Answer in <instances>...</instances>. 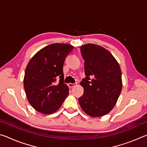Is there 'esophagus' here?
I'll list each match as a JSON object with an SVG mask.
<instances>
[{"instance_id": "1", "label": "esophagus", "mask_w": 147, "mask_h": 147, "mask_svg": "<svg viewBox=\"0 0 147 147\" xmlns=\"http://www.w3.org/2000/svg\"><path fill=\"white\" fill-rule=\"evenodd\" d=\"M76 86L75 84H71V83H69L68 84V86L69 87V88H73V87H74Z\"/></svg>"}]
</instances>
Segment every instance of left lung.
I'll list each match as a JSON object with an SVG mask.
<instances>
[{
    "mask_svg": "<svg viewBox=\"0 0 147 147\" xmlns=\"http://www.w3.org/2000/svg\"><path fill=\"white\" fill-rule=\"evenodd\" d=\"M80 51L86 77L80 82L84 91L79 104L89 116L105 115L113 108L121 93L120 66L112 54L101 46L84 45Z\"/></svg>",
    "mask_w": 147,
    "mask_h": 147,
    "instance_id": "obj_1",
    "label": "left lung"
}]
</instances>
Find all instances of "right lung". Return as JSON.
<instances>
[{
  "instance_id": "obj_1",
  "label": "right lung",
  "mask_w": 147,
  "mask_h": 147,
  "mask_svg": "<svg viewBox=\"0 0 147 147\" xmlns=\"http://www.w3.org/2000/svg\"><path fill=\"white\" fill-rule=\"evenodd\" d=\"M73 48L67 44H51L38 51L27 65L24 90L29 103L39 112H55L67 96L69 88L64 84L63 66Z\"/></svg>"
}]
</instances>
